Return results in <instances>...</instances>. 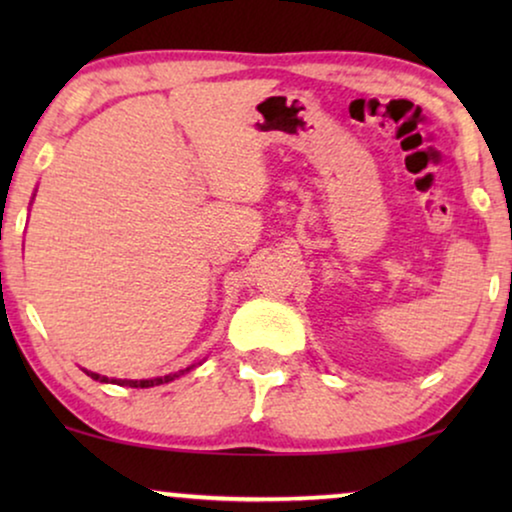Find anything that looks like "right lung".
Listing matches in <instances>:
<instances>
[{"mask_svg":"<svg viewBox=\"0 0 512 512\" xmlns=\"http://www.w3.org/2000/svg\"><path fill=\"white\" fill-rule=\"evenodd\" d=\"M186 370H191V368H186ZM186 370H179V373H174V375L156 377V380H111V382L121 384V387H142V389H146V387H158V384L172 382V380H174V377L184 375V373H186ZM86 375H90V377H93V380H100V382H109V377H104V375H97V373H90V370H86Z\"/></svg>","mask_w":512,"mask_h":512,"instance_id":"right-lung-1","label":"right lung"}]
</instances>
